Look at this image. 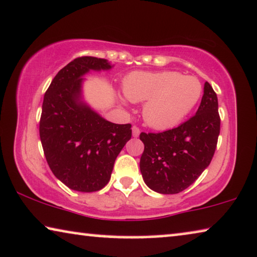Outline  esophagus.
<instances>
[{
	"instance_id": "34e87169",
	"label": "esophagus",
	"mask_w": 257,
	"mask_h": 257,
	"mask_svg": "<svg viewBox=\"0 0 257 257\" xmlns=\"http://www.w3.org/2000/svg\"><path fill=\"white\" fill-rule=\"evenodd\" d=\"M132 135H133V137H135V138L139 137V135H140V128L137 127V126H133V127H132Z\"/></svg>"
}]
</instances>
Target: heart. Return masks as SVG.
Instances as JSON below:
<instances>
[{"mask_svg":"<svg viewBox=\"0 0 257 257\" xmlns=\"http://www.w3.org/2000/svg\"><path fill=\"white\" fill-rule=\"evenodd\" d=\"M124 94L132 102H145L143 117L150 127L166 131L195 109L203 85L198 77L176 70L133 72L125 77Z\"/></svg>","mask_w":257,"mask_h":257,"instance_id":"1","label":"heart"}]
</instances>
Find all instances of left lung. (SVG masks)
I'll return each mask as SVG.
<instances>
[{
	"label": "left lung",
	"instance_id": "1",
	"mask_svg": "<svg viewBox=\"0 0 257 257\" xmlns=\"http://www.w3.org/2000/svg\"><path fill=\"white\" fill-rule=\"evenodd\" d=\"M220 133L218 97L209 82L196 114L178 127L140 135L145 145L140 172L150 189L174 195L183 191L209 167Z\"/></svg>",
	"mask_w": 257,
	"mask_h": 257
}]
</instances>
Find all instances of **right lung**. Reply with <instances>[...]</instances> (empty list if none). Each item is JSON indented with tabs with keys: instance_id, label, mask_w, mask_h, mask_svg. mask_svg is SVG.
Listing matches in <instances>:
<instances>
[{
	"instance_id": "add662e5",
	"label": "right lung",
	"mask_w": 257,
	"mask_h": 257,
	"mask_svg": "<svg viewBox=\"0 0 257 257\" xmlns=\"http://www.w3.org/2000/svg\"><path fill=\"white\" fill-rule=\"evenodd\" d=\"M112 68L105 59L81 57L65 66L44 96L39 135L54 176L69 189L94 192L110 181L114 161L131 139V124H113L82 99L83 75Z\"/></svg>"
}]
</instances>
